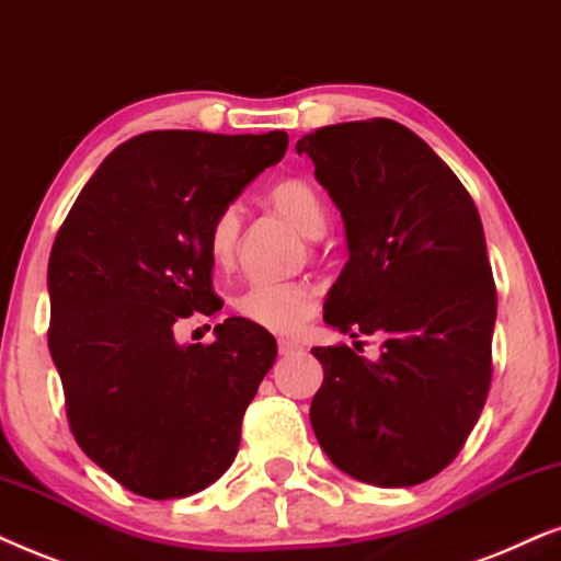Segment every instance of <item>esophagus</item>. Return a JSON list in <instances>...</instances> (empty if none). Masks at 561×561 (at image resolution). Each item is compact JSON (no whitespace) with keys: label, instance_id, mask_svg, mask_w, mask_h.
Instances as JSON below:
<instances>
[{"label":"esophagus","instance_id":"1","mask_svg":"<svg viewBox=\"0 0 561 561\" xmlns=\"http://www.w3.org/2000/svg\"><path fill=\"white\" fill-rule=\"evenodd\" d=\"M276 346H279L282 356H293V354H297V351H302L300 341H295V339H279L276 341Z\"/></svg>","mask_w":561,"mask_h":561}]
</instances>
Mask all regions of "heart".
<instances>
[{
    "instance_id": "obj_1",
    "label": "heart",
    "mask_w": 561,
    "mask_h": 561,
    "mask_svg": "<svg viewBox=\"0 0 561 561\" xmlns=\"http://www.w3.org/2000/svg\"><path fill=\"white\" fill-rule=\"evenodd\" d=\"M268 199L305 236H320L325 228V207L318 192L302 179H285L274 184ZM238 233H241V207L230 203L215 213L207 228V253L213 264L228 266L233 261ZM318 308V295L308 282H251L233 297L238 318L276 333H293Z\"/></svg>"
}]
</instances>
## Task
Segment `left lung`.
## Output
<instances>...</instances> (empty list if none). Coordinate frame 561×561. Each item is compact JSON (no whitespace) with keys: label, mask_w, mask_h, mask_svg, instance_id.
Returning a JSON list of instances; mask_svg holds the SVG:
<instances>
[{"label":"left lung","mask_w":561,"mask_h":561,"mask_svg":"<svg viewBox=\"0 0 561 561\" xmlns=\"http://www.w3.org/2000/svg\"><path fill=\"white\" fill-rule=\"evenodd\" d=\"M295 151L316 163L346 226L348 261L325 323L385 339L377 362L348 346L312 348L323 364L312 431L358 482L421 484L465 449L492 382L497 289L480 213L457 174L394 119L325 125Z\"/></svg>","instance_id":"8db88e82"}]
</instances>
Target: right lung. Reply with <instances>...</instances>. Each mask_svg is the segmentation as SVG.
<instances>
[{
	"mask_svg": "<svg viewBox=\"0 0 561 561\" xmlns=\"http://www.w3.org/2000/svg\"><path fill=\"white\" fill-rule=\"evenodd\" d=\"M287 151V133L151 130L117 146L50 249L48 348L81 451L125 490L186 497L233 465L241 423L276 358L243 318L179 346L190 316L222 308L207 228Z\"/></svg>",
	"mask_w": 561,
	"mask_h": 561,
	"instance_id": "obj_1",
	"label": "right lung"
}]
</instances>
